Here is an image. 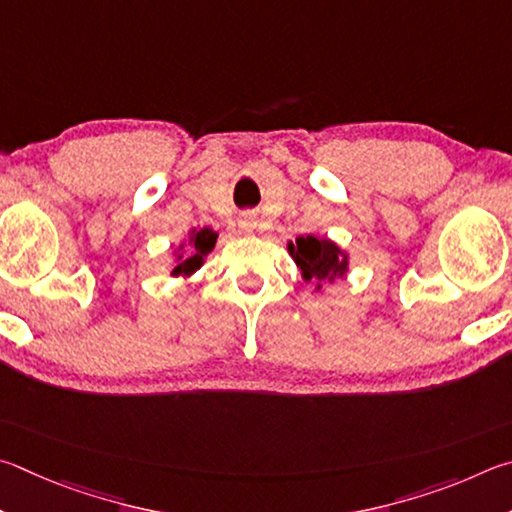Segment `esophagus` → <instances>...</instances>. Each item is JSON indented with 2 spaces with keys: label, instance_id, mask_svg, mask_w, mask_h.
Masks as SVG:
<instances>
[{
  "label": "esophagus",
  "instance_id": "esophagus-1",
  "mask_svg": "<svg viewBox=\"0 0 512 512\" xmlns=\"http://www.w3.org/2000/svg\"><path fill=\"white\" fill-rule=\"evenodd\" d=\"M238 227H240V231H245V233H254L258 229V220L254 218V215H242Z\"/></svg>",
  "mask_w": 512,
  "mask_h": 512
}]
</instances>
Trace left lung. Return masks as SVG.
<instances>
[{
  "label": "left lung",
  "instance_id": "left-lung-1",
  "mask_svg": "<svg viewBox=\"0 0 512 512\" xmlns=\"http://www.w3.org/2000/svg\"><path fill=\"white\" fill-rule=\"evenodd\" d=\"M288 251L301 270L303 281L317 283V290H321L324 283L342 279L348 272L346 251L328 238L299 236L297 242H288Z\"/></svg>",
  "mask_w": 512,
  "mask_h": 512
}]
</instances>
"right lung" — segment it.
Here are the masks:
<instances>
[{
  "mask_svg": "<svg viewBox=\"0 0 512 512\" xmlns=\"http://www.w3.org/2000/svg\"><path fill=\"white\" fill-rule=\"evenodd\" d=\"M215 240H218V233L213 229L204 227V229H193L191 236H188V254H177V265L173 267V276H191L197 270H200L204 258L209 251L215 247ZM184 249V245H179V251Z\"/></svg>",
  "mask_w": 512,
  "mask_h": 512,
  "instance_id": "add662e5",
  "label": "right lung"
}]
</instances>
